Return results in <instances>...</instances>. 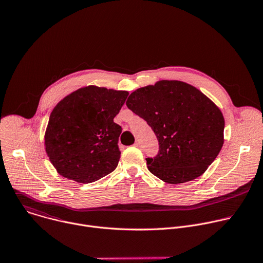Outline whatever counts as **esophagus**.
Returning <instances> with one entry per match:
<instances>
[{
	"label": "esophagus",
	"instance_id": "obj_1",
	"mask_svg": "<svg viewBox=\"0 0 263 263\" xmlns=\"http://www.w3.org/2000/svg\"><path fill=\"white\" fill-rule=\"evenodd\" d=\"M134 145H135L136 147H140V146H141L140 141H139V140H136V141H135V143H134Z\"/></svg>",
	"mask_w": 263,
	"mask_h": 263
}]
</instances>
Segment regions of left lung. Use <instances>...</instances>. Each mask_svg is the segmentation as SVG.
<instances>
[{"label": "left lung", "mask_w": 263, "mask_h": 263, "mask_svg": "<svg viewBox=\"0 0 263 263\" xmlns=\"http://www.w3.org/2000/svg\"><path fill=\"white\" fill-rule=\"evenodd\" d=\"M126 105L157 137V155L145 160L148 171L162 181H192L218 155L223 143V117L196 87L162 80L132 92Z\"/></svg>", "instance_id": "8db88e82"}]
</instances>
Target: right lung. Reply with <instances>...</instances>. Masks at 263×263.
I'll return each mask as SVG.
<instances>
[{
    "label": "right lung",
    "instance_id": "1",
    "mask_svg": "<svg viewBox=\"0 0 263 263\" xmlns=\"http://www.w3.org/2000/svg\"><path fill=\"white\" fill-rule=\"evenodd\" d=\"M128 95L88 86L56 105L49 119L45 143L52 164L61 176L91 183L117 168L123 129L114 119Z\"/></svg>",
    "mask_w": 263,
    "mask_h": 263
}]
</instances>
